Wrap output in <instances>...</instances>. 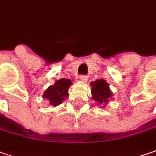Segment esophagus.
Wrapping results in <instances>:
<instances>
[{
  "label": "esophagus",
  "mask_w": 156,
  "mask_h": 156,
  "mask_svg": "<svg viewBox=\"0 0 156 156\" xmlns=\"http://www.w3.org/2000/svg\"><path fill=\"white\" fill-rule=\"evenodd\" d=\"M79 79H80V81H82V82H87V80H88V78H87V76H85V75H82V76H80L79 77Z\"/></svg>",
  "instance_id": "esophagus-1"
}]
</instances>
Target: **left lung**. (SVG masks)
<instances>
[{
  "mask_svg": "<svg viewBox=\"0 0 156 156\" xmlns=\"http://www.w3.org/2000/svg\"><path fill=\"white\" fill-rule=\"evenodd\" d=\"M91 98L96 101L97 105L104 106L112 99L113 96L112 91L109 87L108 83L105 79H97L96 81L91 82Z\"/></svg>",
  "mask_w": 156,
  "mask_h": 156,
  "instance_id": "left-lung-1",
  "label": "left lung"
}]
</instances>
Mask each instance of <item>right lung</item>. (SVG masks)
<instances>
[{"instance_id":"add662e5","label":"right lung","mask_w":156,"mask_h":156,"mask_svg":"<svg viewBox=\"0 0 156 156\" xmlns=\"http://www.w3.org/2000/svg\"><path fill=\"white\" fill-rule=\"evenodd\" d=\"M72 85L71 79L61 78L55 82V84L50 85L44 92L43 97L49 101L52 106H57L63 103V101L67 98L69 93L68 90Z\"/></svg>"}]
</instances>
